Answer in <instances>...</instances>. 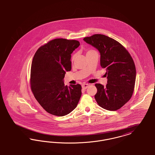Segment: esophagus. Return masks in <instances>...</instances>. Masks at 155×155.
Returning <instances> with one entry per match:
<instances>
[{
	"instance_id": "obj_1",
	"label": "esophagus",
	"mask_w": 155,
	"mask_h": 155,
	"mask_svg": "<svg viewBox=\"0 0 155 155\" xmlns=\"http://www.w3.org/2000/svg\"><path fill=\"white\" fill-rule=\"evenodd\" d=\"M89 86L90 85L89 84L84 83V84H83L81 85V87H82V88H83V89H87Z\"/></svg>"
}]
</instances>
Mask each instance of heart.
I'll return each mask as SVG.
<instances>
[{
    "label": "heart",
    "instance_id": "heart-1",
    "mask_svg": "<svg viewBox=\"0 0 155 155\" xmlns=\"http://www.w3.org/2000/svg\"><path fill=\"white\" fill-rule=\"evenodd\" d=\"M96 52V51H94V50H89V51H87L86 54H89V53H91V52ZM75 57H76V55H74L72 56V61H74Z\"/></svg>",
    "mask_w": 155,
    "mask_h": 155
}]
</instances>
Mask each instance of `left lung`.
Here are the masks:
<instances>
[{"label":"left lung","instance_id":"obj_1","mask_svg":"<svg viewBox=\"0 0 155 155\" xmlns=\"http://www.w3.org/2000/svg\"><path fill=\"white\" fill-rule=\"evenodd\" d=\"M83 40L98 50L100 65L106 70V87L95 84L98 104L109 111L121 108L130 100L135 87L136 68L130 54L120 42L105 35L94 34Z\"/></svg>","mask_w":155,"mask_h":155}]
</instances>
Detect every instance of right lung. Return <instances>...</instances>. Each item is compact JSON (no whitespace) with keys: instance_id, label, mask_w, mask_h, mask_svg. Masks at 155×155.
<instances>
[{"instance_id":"1","label":"right lung","mask_w":155,"mask_h":155,"mask_svg":"<svg viewBox=\"0 0 155 155\" xmlns=\"http://www.w3.org/2000/svg\"><path fill=\"white\" fill-rule=\"evenodd\" d=\"M80 45L77 40L57 38L42 45L33 58L30 74L34 97L48 113L56 116L69 114L81 95V84L65 86L66 72L71 70V54Z\"/></svg>"}]
</instances>
